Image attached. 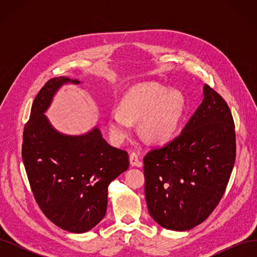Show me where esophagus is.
I'll return each instance as SVG.
<instances>
[{
    "label": "esophagus",
    "instance_id": "34e87169",
    "mask_svg": "<svg viewBox=\"0 0 257 257\" xmlns=\"http://www.w3.org/2000/svg\"><path fill=\"white\" fill-rule=\"evenodd\" d=\"M130 163L132 166H135V167H142L143 166V163L139 159V155L136 152H132L130 154Z\"/></svg>",
    "mask_w": 257,
    "mask_h": 257
}]
</instances>
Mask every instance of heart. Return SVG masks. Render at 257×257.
Segmentation results:
<instances>
[{
  "mask_svg": "<svg viewBox=\"0 0 257 257\" xmlns=\"http://www.w3.org/2000/svg\"><path fill=\"white\" fill-rule=\"evenodd\" d=\"M183 96L177 90L167 91L155 83H143L128 90L108 119L112 141L122 144L132 132V123L147 142L161 144L175 134L183 112Z\"/></svg>",
  "mask_w": 257,
  "mask_h": 257,
  "instance_id": "b5f03b06",
  "label": "heart"
}]
</instances>
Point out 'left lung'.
<instances>
[{"mask_svg": "<svg viewBox=\"0 0 257 257\" xmlns=\"http://www.w3.org/2000/svg\"><path fill=\"white\" fill-rule=\"evenodd\" d=\"M236 160L235 123L225 99L204 85V99L181 134L144 158L148 210L162 227L189 230L222 199Z\"/></svg>", "mask_w": 257, "mask_h": 257, "instance_id": "left-lung-1", "label": "left lung"}]
</instances>
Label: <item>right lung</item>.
Segmentation results:
<instances>
[{"instance_id": "1", "label": "right lung", "mask_w": 257, "mask_h": 257, "mask_svg": "<svg viewBox=\"0 0 257 257\" xmlns=\"http://www.w3.org/2000/svg\"><path fill=\"white\" fill-rule=\"evenodd\" d=\"M77 79H49L37 93L23 130L22 160L38 207L62 229L76 234L103 220L108 185L128 168L125 150L111 147L97 127L80 136L54 130L46 118L54 93Z\"/></svg>"}]
</instances>
